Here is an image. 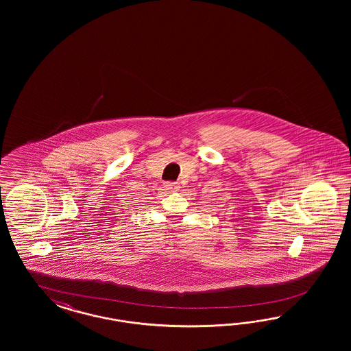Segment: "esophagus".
<instances>
[{
	"label": "esophagus",
	"mask_w": 351,
	"mask_h": 351,
	"mask_svg": "<svg viewBox=\"0 0 351 351\" xmlns=\"http://www.w3.org/2000/svg\"><path fill=\"white\" fill-rule=\"evenodd\" d=\"M163 188L167 191H179L180 186H179L178 182H170V181H167V182L163 184Z\"/></svg>",
	"instance_id": "esophagus-1"
}]
</instances>
